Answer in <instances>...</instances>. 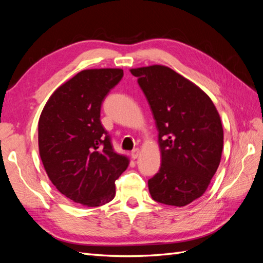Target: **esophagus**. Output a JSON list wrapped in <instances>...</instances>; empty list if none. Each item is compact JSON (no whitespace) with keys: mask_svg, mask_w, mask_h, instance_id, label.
Wrapping results in <instances>:
<instances>
[{"mask_svg":"<svg viewBox=\"0 0 263 263\" xmlns=\"http://www.w3.org/2000/svg\"><path fill=\"white\" fill-rule=\"evenodd\" d=\"M139 155H140V150H139L138 148L134 149V150L132 151V154H130V156H132L133 159H137V158L139 157Z\"/></svg>","mask_w":263,"mask_h":263,"instance_id":"esophagus-1","label":"esophagus"}]
</instances>
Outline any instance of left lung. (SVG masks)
I'll return each instance as SVG.
<instances>
[{
  "label": "left lung",
  "mask_w": 263,
  "mask_h": 263,
  "mask_svg": "<svg viewBox=\"0 0 263 263\" xmlns=\"http://www.w3.org/2000/svg\"><path fill=\"white\" fill-rule=\"evenodd\" d=\"M156 121L160 170L148 181L151 197L182 208L200 198L216 172L224 146L220 116L202 89L169 67L130 69Z\"/></svg>",
  "instance_id": "left-lung-1"
}]
</instances>
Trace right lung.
<instances>
[{
	"instance_id": "1",
	"label": "right lung",
	"mask_w": 263,
	"mask_h": 263,
	"mask_svg": "<svg viewBox=\"0 0 263 263\" xmlns=\"http://www.w3.org/2000/svg\"><path fill=\"white\" fill-rule=\"evenodd\" d=\"M123 69H86L50 95L38 122L39 156L47 176L61 194L86 208L115 197V181L129 159L115 153L100 121L108 91Z\"/></svg>"
}]
</instances>
